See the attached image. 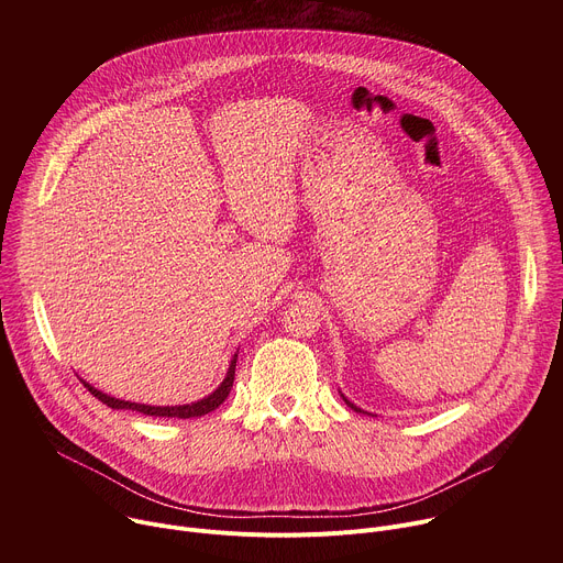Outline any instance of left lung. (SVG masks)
I'll return each mask as SVG.
<instances>
[{
	"mask_svg": "<svg viewBox=\"0 0 563 563\" xmlns=\"http://www.w3.org/2000/svg\"><path fill=\"white\" fill-rule=\"evenodd\" d=\"M341 396H343V394H341ZM343 400H345V404H347V408H352V410H354V412H363V415H367V412H365V410H361V408H356V406H354V404H352V400H347V396H343Z\"/></svg>",
	"mask_w": 563,
	"mask_h": 563,
	"instance_id": "1",
	"label": "left lung"
}]
</instances>
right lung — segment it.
Segmentation results:
<instances>
[{
    "mask_svg": "<svg viewBox=\"0 0 563 563\" xmlns=\"http://www.w3.org/2000/svg\"><path fill=\"white\" fill-rule=\"evenodd\" d=\"M235 358L238 354H233L231 363H229V369H227V376L222 378V383L205 398L196 400V404H187V406H144V404H131V400H122V398H115V396H109L100 389H96L93 385H89L87 380L85 387L98 396L104 406L113 408V410H133V412H140V415H146V417H167V419H194V417H205L209 412H213L222 400L229 396L231 387H233V376H235Z\"/></svg>",
    "mask_w": 563,
    "mask_h": 563,
    "instance_id": "1",
    "label": "right lung"
}]
</instances>
